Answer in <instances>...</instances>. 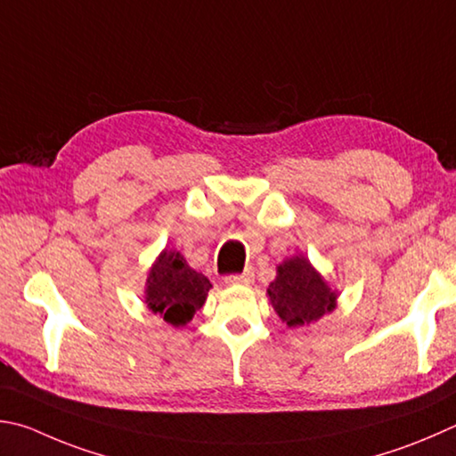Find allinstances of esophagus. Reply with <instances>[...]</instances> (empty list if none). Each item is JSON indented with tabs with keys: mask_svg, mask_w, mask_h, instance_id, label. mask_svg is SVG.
<instances>
[{
	"mask_svg": "<svg viewBox=\"0 0 456 456\" xmlns=\"http://www.w3.org/2000/svg\"><path fill=\"white\" fill-rule=\"evenodd\" d=\"M255 281V273L251 269H245L239 275H227L225 285H251Z\"/></svg>",
	"mask_w": 456,
	"mask_h": 456,
	"instance_id": "esophagus-1",
	"label": "esophagus"
}]
</instances>
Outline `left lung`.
<instances>
[{"label": "left lung", "mask_w": 456, "mask_h": 456, "mask_svg": "<svg viewBox=\"0 0 456 456\" xmlns=\"http://www.w3.org/2000/svg\"><path fill=\"white\" fill-rule=\"evenodd\" d=\"M267 295L287 327L309 325L337 307V293L303 255L279 265L277 279L269 285Z\"/></svg>", "instance_id": "8db88e82"}]
</instances>
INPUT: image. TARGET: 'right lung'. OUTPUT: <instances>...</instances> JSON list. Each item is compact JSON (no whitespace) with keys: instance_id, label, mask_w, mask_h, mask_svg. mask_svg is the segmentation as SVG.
<instances>
[{"instance_id":"obj_1","label":"right lung","mask_w":456,"mask_h":456,"mask_svg":"<svg viewBox=\"0 0 456 456\" xmlns=\"http://www.w3.org/2000/svg\"><path fill=\"white\" fill-rule=\"evenodd\" d=\"M211 283L203 273L187 265L179 251L165 249L149 269L145 303L155 314L173 327L187 325L203 307Z\"/></svg>"}]
</instances>
